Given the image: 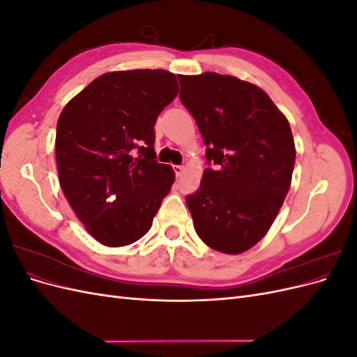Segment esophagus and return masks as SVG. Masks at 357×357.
Here are the masks:
<instances>
[{
  "label": "esophagus",
  "mask_w": 357,
  "mask_h": 357,
  "mask_svg": "<svg viewBox=\"0 0 357 357\" xmlns=\"http://www.w3.org/2000/svg\"><path fill=\"white\" fill-rule=\"evenodd\" d=\"M172 168H174V172H176L177 177H180L183 172H185V167H183V165H174Z\"/></svg>",
  "instance_id": "34e87169"
}]
</instances>
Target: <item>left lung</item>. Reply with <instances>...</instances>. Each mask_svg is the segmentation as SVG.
I'll return each mask as SVG.
<instances>
[{
    "label": "left lung",
    "mask_w": 357,
    "mask_h": 357,
    "mask_svg": "<svg viewBox=\"0 0 357 357\" xmlns=\"http://www.w3.org/2000/svg\"><path fill=\"white\" fill-rule=\"evenodd\" d=\"M180 100L195 119L207 164L186 197L199 238L238 255L271 228L295 167L290 125L257 86L232 75H178Z\"/></svg>",
    "instance_id": "obj_1"
}]
</instances>
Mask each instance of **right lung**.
<instances>
[{
	"label": "right lung",
	"mask_w": 357,
	"mask_h": 357,
	"mask_svg": "<svg viewBox=\"0 0 357 357\" xmlns=\"http://www.w3.org/2000/svg\"><path fill=\"white\" fill-rule=\"evenodd\" d=\"M164 70L107 73L66 105L56 125L63 195L96 241L132 244L152 226L174 183L155 153V123L177 96Z\"/></svg>",
	"instance_id": "1"
}]
</instances>
